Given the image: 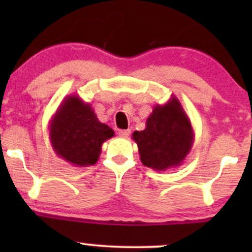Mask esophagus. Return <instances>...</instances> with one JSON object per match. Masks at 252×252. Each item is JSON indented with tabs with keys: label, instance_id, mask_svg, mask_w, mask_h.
<instances>
[{
	"label": "esophagus",
	"instance_id": "esophagus-1",
	"mask_svg": "<svg viewBox=\"0 0 252 252\" xmlns=\"http://www.w3.org/2000/svg\"><path fill=\"white\" fill-rule=\"evenodd\" d=\"M118 135H120L121 137L126 138L130 135V130H120V131H118Z\"/></svg>",
	"mask_w": 252,
	"mask_h": 252
}]
</instances>
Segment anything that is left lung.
I'll return each instance as SVG.
<instances>
[{"label": "left lung", "mask_w": 252, "mask_h": 252, "mask_svg": "<svg viewBox=\"0 0 252 252\" xmlns=\"http://www.w3.org/2000/svg\"><path fill=\"white\" fill-rule=\"evenodd\" d=\"M141 162L163 172L181 166L194 142V132L187 114L175 96L158 104L147 118L146 129L134 131Z\"/></svg>", "instance_id": "1"}]
</instances>
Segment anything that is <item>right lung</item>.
I'll return each instance as SVG.
<instances>
[{
    "instance_id": "right-lung-1",
    "label": "right lung",
    "mask_w": 252,
    "mask_h": 252,
    "mask_svg": "<svg viewBox=\"0 0 252 252\" xmlns=\"http://www.w3.org/2000/svg\"><path fill=\"white\" fill-rule=\"evenodd\" d=\"M50 141L54 153L77 167L94 166L102 144L114 137V130L99 122L91 104L77 94L65 97L50 121Z\"/></svg>"
}]
</instances>
